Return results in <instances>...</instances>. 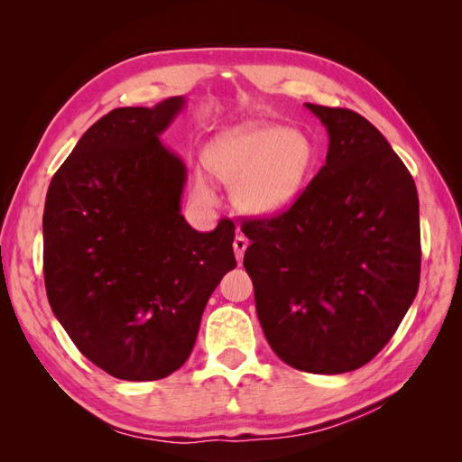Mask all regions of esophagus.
Here are the masks:
<instances>
[{
	"label": "esophagus",
	"mask_w": 462,
	"mask_h": 462,
	"mask_svg": "<svg viewBox=\"0 0 462 462\" xmlns=\"http://www.w3.org/2000/svg\"><path fill=\"white\" fill-rule=\"evenodd\" d=\"M248 246V239L245 235H236L235 241H233V248H235V256H236V262H241L243 256H245V250Z\"/></svg>",
	"instance_id": "1"
}]
</instances>
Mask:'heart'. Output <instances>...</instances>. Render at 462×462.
Instances as JSON below:
<instances>
[{
	"instance_id": "b5f03b06",
	"label": "heart",
	"mask_w": 462,
	"mask_h": 462,
	"mask_svg": "<svg viewBox=\"0 0 462 462\" xmlns=\"http://www.w3.org/2000/svg\"><path fill=\"white\" fill-rule=\"evenodd\" d=\"M208 171L231 185L239 212L273 217L297 202L316 163V148L304 133L270 123H243L223 131L204 150ZM192 192L204 202L214 194L204 175H194Z\"/></svg>"
}]
</instances>
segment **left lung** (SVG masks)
I'll return each mask as SVG.
<instances>
[{"mask_svg":"<svg viewBox=\"0 0 462 462\" xmlns=\"http://www.w3.org/2000/svg\"><path fill=\"white\" fill-rule=\"evenodd\" d=\"M324 125L326 165L285 214L246 221L245 270L273 353L345 374L393 337L420 282L416 185L370 121L304 104Z\"/></svg>","mask_w":462,"mask_h":462,"instance_id":"1","label":"left lung"}]
</instances>
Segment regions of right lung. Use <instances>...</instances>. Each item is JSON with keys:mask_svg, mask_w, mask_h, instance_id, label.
I'll return each instance as SVG.
<instances>
[{"mask_svg": "<svg viewBox=\"0 0 462 462\" xmlns=\"http://www.w3.org/2000/svg\"><path fill=\"white\" fill-rule=\"evenodd\" d=\"M185 104L173 96L109 111L46 194L50 306L79 351L119 380L183 366L208 299L236 265L231 221L200 233L180 214L187 167L160 136Z\"/></svg>", "mask_w": 462, "mask_h": 462, "instance_id": "obj_1", "label": "right lung"}]
</instances>
